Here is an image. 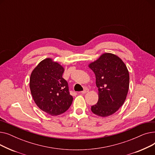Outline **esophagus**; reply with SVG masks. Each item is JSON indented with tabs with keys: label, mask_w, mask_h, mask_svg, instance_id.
<instances>
[{
	"label": "esophagus",
	"mask_w": 155,
	"mask_h": 155,
	"mask_svg": "<svg viewBox=\"0 0 155 155\" xmlns=\"http://www.w3.org/2000/svg\"><path fill=\"white\" fill-rule=\"evenodd\" d=\"M88 91H89V89H88V88H85L84 91L80 92V93H81V94H86V93H87Z\"/></svg>",
	"instance_id": "1"
}]
</instances>
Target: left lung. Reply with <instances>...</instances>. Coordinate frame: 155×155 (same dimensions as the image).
I'll list each match as a JSON object with an SVG mask.
<instances>
[{
  "label": "left lung",
  "instance_id": "8db88e82",
  "mask_svg": "<svg viewBox=\"0 0 155 155\" xmlns=\"http://www.w3.org/2000/svg\"><path fill=\"white\" fill-rule=\"evenodd\" d=\"M95 73L99 100L91 107L95 114L105 117L114 114L123 105L129 87V71L119 56L102 54L88 64Z\"/></svg>",
  "mask_w": 155,
  "mask_h": 155
}]
</instances>
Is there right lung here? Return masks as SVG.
Returning a JSON list of instances; mask_svg holds the SVG:
<instances>
[{
  "label": "right lung",
  "instance_id": "add662e5",
  "mask_svg": "<svg viewBox=\"0 0 155 155\" xmlns=\"http://www.w3.org/2000/svg\"><path fill=\"white\" fill-rule=\"evenodd\" d=\"M64 68L58 62L48 58L32 70L29 87L37 106L51 116L66 112L73 102L68 83L63 77Z\"/></svg>",
  "mask_w": 155,
  "mask_h": 155
}]
</instances>
